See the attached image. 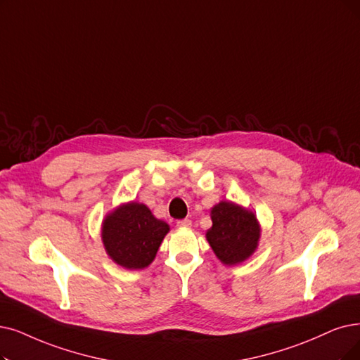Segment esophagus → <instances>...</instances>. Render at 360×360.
I'll return each instance as SVG.
<instances>
[{
  "mask_svg": "<svg viewBox=\"0 0 360 360\" xmlns=\"http://www.w3.org/2000/svg\"><path fill=\"white\" fill-rule=\"evenodd\" d=\"M177 226H179L180 229H191V226H192V221H191V220H188V219H184V220H179V221H177Z\"/></svg>",
  "mask_w": 360,
  "mask_h": 360,
  "instance_id": "esophagus-1",
  "label": "esophagus"
}]
</instances>
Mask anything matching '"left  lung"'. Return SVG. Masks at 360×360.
Segmentation results:
<instances>
[{"label":"left lung","mask_w":360,"mask_h":360,"mask_svg":"<svg viewBox=\"0 0 360 360\" xmlns=\"http://www.w3.org/2000/svg\"><path fill=\"white\" fill-rule=\"evenodd\" d=\"M212 226L205 238L215 257L226 266H236L257 251L262 226L257 215L232 200H220L211 211Z\"/></svg>","instance_id":"8db88e82"}]
</instances>
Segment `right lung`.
Here are the masks:
<instances>
[{
  "label": "right lung",
  "mask_w": 360,
  "mask_h": 360,
  "mask_svg": "<svg viewBox=\"0 0 360 360\" xmlns=\"http://www.w3.org/2000/svg\"><path fill=\"white\" fill-rule=\"evenodd\" d=\"M168 232L169 226L156 219L145 204L130 200L106 214L100 236L113 263L128 270H140L155 260Z\"/></svg>",
  "instance_id": "1"
}]
</instances>
